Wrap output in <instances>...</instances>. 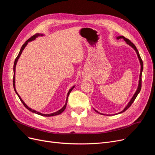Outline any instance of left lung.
<instances>
[{
  "label": "left lung",
  "instance_id": "8db88e82",
  "mask_svg": "<svg viewBox=\"0 0 155 155\" xmlns=\"http://www.w3.org/2000/svg\"><path fill=\"white\" fill-rule=\"evenodd\" d=\"M124 39V41L126 42V43H127V44H128V45H130V46H131V47H132L133 48H134V50L136 51V52H137V54L138 58V59H139L140 63V65H141V70H140V80H139V84H138V88H137V91H136L135 94H134V96H133L132 99H131V100H130V101H129V103L128 104V105L125 107V109H124L122 111L120 112V113H122V112H125L126 110H127V109H129V108L130 107V105H132V104H133V103L134 102V101L135 100L136 97H137V96H138V94H139V92H140V90H141V88H142V71H143V61H142V59H141V57H140V54H139V52H138V50H137V47H136L135 45L132 43V42H131L129 39L125 38V37H124V36H118V37H117V39ZM94 110H95L96 112H97V113H99V114H103L100 113V112H99L98 111H97V110H95V109H94Z\"/></svg>",
  "mask_w": 155,
  "mask_h": 155
}]
</instances>
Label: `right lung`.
<instances>
[{
  "instance_id": "1",
  "label": "right lung",
  "mask_w": 155,
  "mask_h": 155,
  "mask_svg": "<svg viewBox=\"0 0 155 155\" xmlns=\"http://www.w3.org/2000/svg\"><path fill=\"white\" fill-rule=\"evenodd\" d=\"M39 35H41V36H42V35H43V34H35L34 35H33L32 37H31L29 39H28L25 43V44L23 45L22 46V47H21V50H20V51H19V53H18V55H17V57L16 58V59H15V62H14V65H13V88H14V90H15V92H16V94H17V96H18V97H19V99H20V100L21 101V102L22 103V104L24 105V106L27 109H28L30 111H31V112H34V113H36V114H39V115H41V116H56V115H58V114H60L61 113H62V112L64 110V109H66V106H67V101H68V96H69V94H70V93L71 92V91H72V89L74 88V86H73L69 90V91H68V94H67V100H66V104H65V105L63 106V107L62 108V109H61L60 110H59L58 111H57V112H54V113H51V114H42V113H41V112H37V111H36V110H33V109H31V108H30V107H28L26 104H25V103L23 101V100L21 99V97L19 96V95L18 94V93H17V92L16 91V89H15V67H16V64H17V61H18V58H19V57L21 56V54H22V50L25 49V48L26 47V46L27 45V44H28V42H30V41H33V40H34L36 37H37L38 36H39Z\"/></svg>"
}]
</instances>
